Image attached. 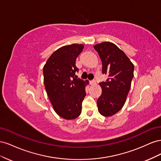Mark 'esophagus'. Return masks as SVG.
Instances as JSON below:
<instances>
[{
    "mask_svg": "<svg viewBox=\"0 0 161 161\" xmlns=\"http://www.w3.org/2000/svg\"><path fill=\"white\" fill-rule=\"evenodd\" d=\"M89 83H90V85H95V84H96V81H95V80H90V81H89Z\"/></svg>",
    "mask_w": 161,
    "mask_h": 161,
    "instance_id": "1",
    "label": "esophagus"
}]
</instances>
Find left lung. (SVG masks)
Instances as JSON below:
<instances>
[{"instance_id": "1", "label": "left lung", "mask_w": 161, "mask_h": 161, "mask_svg": "<svg viewBox=\"0 0 161 161\" xmlns=\"http://www.w3.org/2000/svg\"><path fill=\"white\" fill-rule=\"evenodd\" d=\"M94 49L102 62V74L108 76L99 83L102 93L97 103L99 113L105 117L115 114L123 108L134 77V66L125 53L111 42L97 44Z\"/></svg>"}]
</instances>
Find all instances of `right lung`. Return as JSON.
Masks as SVG:
<instances>
[{
  "mask_svg": "<svg viewBox=\"0 0 161 161\" xmlns=\"http://www.w3.org/2000/svg\"><path fill=\"white\" fill-rule=\"evenodd\" d=\"M83 48L82 44L61 47L48 58L43 69L47 96L56 114L66 119H74L80 115L86 96L85 86L89 82L76 79L75 75L79 72L76 58Z\"/></svg>",
  "mask_w": 161,
  "mask_h": 161,
  "instance_id": "obj_1",
  "label": "right lung"
}]
</instances>
